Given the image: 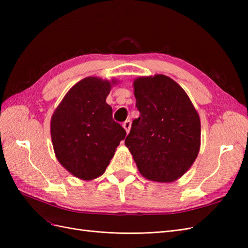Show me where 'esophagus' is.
I'll return each instance as SVG.
<instances>
[{"instance_id": "34e87169", "label": "esophagus", "mask_w": 248, "mask_h": 248, "mask_svg": "<svg viewBox=\"0 0 248 248\" xmlns=\"http://www.w3.org/2000/svg\"><path fill=\"white\" fill-rule=\"evenodd\" d=\"M130 126H131V122L129 121V120H126V121L123 123V127L127 133H128L130 130Z\"/></svg>"}]
</instances>
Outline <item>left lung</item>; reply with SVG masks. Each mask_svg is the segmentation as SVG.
Listing matches in <instances>:
<instances>
[{
	"label": "left lung",
	"instance_id": "obj_1",
	"mask_svg": "<svg viewBox=\"0 0 248 248\" xmlns=\"http://www.w3.org/2000/svg\"><path fill=\"white\" fill-rule=\"evenodd\" d=\"M140 117L125 139L140 174L155 182H172L197 159L201 121L188 95L163 74L133 81Z\"/></svg>",
	"mask_w": 248,
	"mask_h": 248
}]
</instances>
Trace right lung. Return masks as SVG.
Listing matches in <instances>:
<instances>
[{
  "label": "right lung",
  "instance_id": "add662e5",
  "mask_svg": "<svg viewBox=\"0 0 248 248\" xmlns=\"http://www.w3.org/2000/svg\"><path fill=\"white\" fill-rule=\"evenodd\" d=\"M117 80L89 77L74 85L51 116L50 136L57 159L80 180L101 176L126 131L112 120L106 102Z\"/></svg>",
  "mask_w": 248,
  "mask_h": 248
}]
</instances>
